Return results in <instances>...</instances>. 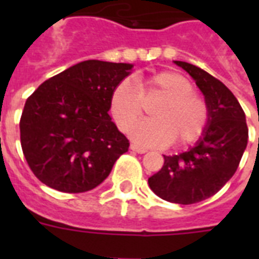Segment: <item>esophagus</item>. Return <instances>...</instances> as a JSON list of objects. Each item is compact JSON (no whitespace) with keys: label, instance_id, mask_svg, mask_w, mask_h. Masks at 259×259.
Returning a JSON list of instances; mask_svg holds the SVG:
<instances>
[{"label":"esophagus","instance_id":"34e87169","mask_svg":"<svg viewBox=\"0 0 259 259\" xmlns=\"http://www.w3.org/2000/svg\"><path fill=\"white\" fill-rule=\"evenodd\" d=\"M130 149L133 150V152H136V153H140V154H144L148 152V149H146V148L137 145V144H132V145H130Z\"/></svg>","mask_w":259,"mask_h":259}]
</instances>
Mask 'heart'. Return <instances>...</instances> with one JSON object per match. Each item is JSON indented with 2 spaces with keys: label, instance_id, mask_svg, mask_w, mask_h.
I'll return each instance as SVG.
<instances>
[{
  "label": "heart",
  "instance_id": "1",
  "mask_svg": "<svg viewBox=\"0 0 259 259\" xmlns=\"http://www.w3.org/2000/svg\"><path fill=\"white\" fill-rule=\"evenodd\" d=\"M162 97L152 110L154 118L134 124L143 115L145 101ZM110 113L121 132L130 130L136 142L188 145L201 137L208 125V106L193 91L192 83L176 71H158L133 80H122L110 99Z\"/></svg>",
  "mask_w": 259,
  "mask_h": 259
}]
</instances>
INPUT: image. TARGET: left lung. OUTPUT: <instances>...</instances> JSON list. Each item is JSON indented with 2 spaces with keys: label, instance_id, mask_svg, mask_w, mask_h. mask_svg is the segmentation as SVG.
I'll use <instances>...</instances> for the list:
<instances>
[{
  "label": "left lung",
  "instance_id": "8db88e82",
  "mask_svg": "<svg viewBox=\"0 0 259 259\" xmlns=\"http://www.w3.org/2000/svg\"><path fill=\"white\" fill-rule=\"evenodd\" d=\"M175 63L195 79L204 95L208 125L188 152L164 156L162 168L148 183L164 200L193 204L215 195L237 172L249 129L239 102L219 79L189 63Z\"/></svg>",
  "mask_w": 259,
  "mask_h": 259
}]
</instances>
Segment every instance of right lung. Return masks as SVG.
Segmentation results:
<instances>
[{"label": "right lung", "instance_id": "1", "mask_svg": "<svg viewBox=\"0 0 259 259\" xmlns=\"http://www.w3.org/2000/svg\"><path fill=\"white\" fill-rule=\"evenodd\" d=\"M133 64L86 60L38 86L20 119L22 153L51 188L80 193L109 176L129 140L109 115L110 99Z\"/></svg>", "mask_w": 259, "mask_h": 259}]
</instances>
